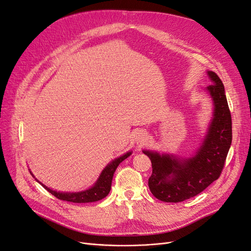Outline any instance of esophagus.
Segmentation results:
<instances>
[{"mask_svg": "<svg viewBox=\"0 0 251 251\" xmlns=\"http://www.w3.org/2000/svg\"><path fill=\"white\" fill-rule=\"evenodd\" d=\"M148 133L146 131H138L137 133H136V141H137V143L139 144H144L147 141H148Z\"/></svg>", "mask_w": 251, "mask_h": 251, "instance_id": "1", "label": "esophagus"}]
</instances>
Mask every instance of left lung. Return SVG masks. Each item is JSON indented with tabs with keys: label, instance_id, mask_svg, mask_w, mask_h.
<instances>
[{
	"label": "left lung",
	"instance_id": "1",
	"mask_svg": "<svg viewBox=\"0 0 251 251\" xmlns=\"http://www.w3.org/2000/svg\"><path fill=\"white\" fill-rule=\"evenodd\" d=\"M212 83L206 88L214 102L212 118L206 136L193 157L179 158L157 151H143L151 162L149 187L163 202H182L203 192L221 175L232 140L231 115L224 85L218 75L207 71Z\"/></svg>",
	"mask_w": 251,
	"mask_h": 251
}]
</instances>
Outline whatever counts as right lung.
<instances>
[{"label":"right lung","instance_id":"obj_1","mask_svg":"<svg viewBox=\"0 0 251 251\" xmlns=\"http://www.w3.org/2000/svg\"><path fill=\"white\" fill-rule=\"evenodd\" d=\"M131 154H132L131 151H128V153L120 156L116 159H114L111 163H109L107 166H105V169L102 171L100 178H98V180L96 181V183L91 188L87 189V191L79 192V193H60V192H56V191H52V189H50L46 185L42 184L41 182L40 183L45 188H46L50 194L56 197V198L59 200L73 202V203H89V202L100 201V200L103 199L104 197H107L108 194L110 193L113 175H114V173H115L117 166L119 165V163L123 162L125 159H126Z\"/></svg>","mask_w":251,"mask_h":251}]
</instances>
